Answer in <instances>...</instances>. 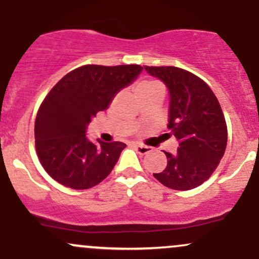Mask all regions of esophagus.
<instances>
[{
    "mask_svg": "<svg viewBox=\"0 0 259 259\" xmlns=\"http://www.w3.org/2000/svg\"><path fill=\"white\" fill-rule=\"evenodd\" d=\"M134 148H135L136 152L140 154H147L152 151V147L145 146V145H141V144H134Z\"/></svg>",
    "mask_w": 259,
    "mask_h": 259,
    "instance_id": "obj_1",
    "label": "esophagus"
}]
</instances>
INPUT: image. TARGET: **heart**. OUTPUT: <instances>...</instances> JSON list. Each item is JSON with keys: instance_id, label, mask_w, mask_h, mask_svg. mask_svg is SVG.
<instances>
[{"instance_id": "b5f03b06", "label": "heart", "mask_w": 259, "mask_h": 259, "mask_svg": "<svg viewBox=\"0 0 259 259\" xmlns=\"http://www.w3.org/2000/svg\"><path fill=\"white\" fill-rule=\"evenodd\" d=\"M156 89H162L158 82L151 81V80H144V81L139 82L138 86H136V92H138V95H140L144 94V92L156 90Z\"/></svg>"}]
</instances>
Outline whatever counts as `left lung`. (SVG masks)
I'll return each mask as SVG.
<instances>
[{
  "label": "left lung",
  "mask_w": 259,
  "mask_h": 259,
  "mask_svg": "<svg viewBox=\"0 0 259 259\" xmlns=\"http://www.w3.org/2000/svg\"><path fill=\"white\" fill-rule=\"evenodd\" d=\"M169 92L167 127L179 142L168 164L153 177L173 190H191L212 175L227 148L228 130L222 107L203 80L177 67H147Z\"/></svg>",
  "instance_id": "left-lung-1"
}]
</instances>
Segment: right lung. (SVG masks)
<instances>
[{
    "mask_svg": "<svg viewBox=\"0 0 259 259\" xmlns=\"http://www.w3.org/2000/svg\"><path fill=\"white\" fill-rule=\"evenodd\" d=\"M142 69L138 64L84 65L53 86L35 120L36 152L50 177L75 190L90 189L108 177L126 145L92 142L86 130L96 113L106 111Z\"/></svg>",
    "mask_w": 259,
    "mask_h": 259,
    "instance_id": "1",
    "label": "right lung"
}]
</instances>
